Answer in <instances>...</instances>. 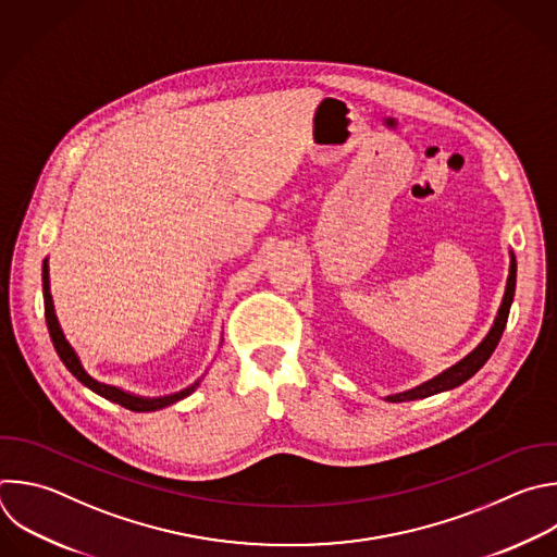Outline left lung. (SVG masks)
<instances>
[{
	"label": "left lung",
	"instance_id": "obj_1",
	"mask_svg": "<svg viewBox=\"0 0 557 557\" xmlns=\"http://www.w3.org/2000/svg\"><path fill=\"white\" fill-rule=\"evenodd\" d=\"M513 290H516V258L509 251V275H507L505 295H503L500 308H498L496 319H494L490 332L485 334V338L468 356H463L453 367L444 369V372L437 374L435 379H431V381H426V383H422V385H418V387H413L409 392L387 396V403H407V400L429 398V396L455 389V387L463 385L468 379H472L479 372V369L487 362V358L492 356V351L496 349V345H498V341L503 336V330H505V323H507V314H509V308H511V301H513Z\"/></svg>",
	"mask_w": 557,
	"mask_h": 557
}]
</instances>
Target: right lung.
I'll return each instance as SVG.
<instances>
[{"label":"right lung","mask_w":557,"mask_h":557,"mask_svg":"<svg viewBox=\"0 0 557 557\" xmlns=\"http://www.w3.org/2000/svg\"><path fill=\"white\" fill-rule=\"evenodd\" d=\"M44 304H46V323H48V330H50V338L54 343V349L59 354V358L63 360V364L70 369L72 376L76 381H81L87 389H91L94 394L128 409V411H135V413H148V411H157V409H163V407H170L183 398H188L199 385H201V379L197 383H193L190 387H185L176 394H170V396H159V398H146V396H135L131 392H124L120 387H113V385H104L96 379H91L87 374V369L83 367L76 349L70 345V341L65 338L63 330H61V323L57 319V312H54V301H52V293H50V267H48V258L44 260Z\"/></svg>","instance_id":"1"}]
</instances>
